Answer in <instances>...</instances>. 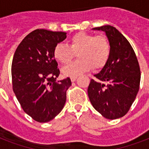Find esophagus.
<instances>
[{"label":"esophagus","mask_w":149,"mask_h":149,"mask_svg":"<svg viewBox=\"0 0 149 149\" xmlns=\"http://www.w3.org/2000/svg\"><path fill=\"white\" fill-rule=\"evenodd\" d=\"M70 79H71V81L72 82H75L76 80H77V77H72L71 78H70Z\"/></svg>","instance_id":"1"}]
</instances>
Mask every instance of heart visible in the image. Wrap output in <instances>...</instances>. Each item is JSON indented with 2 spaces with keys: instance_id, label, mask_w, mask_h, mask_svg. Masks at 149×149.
<instances>
[{
  "instance_id": "heart-1",
  "label": "heart",
  "mask_w": 149,
  "mask_h": 149,
  "mask_svg": "<svg viewBox=\"0 0 149 149\" xmlns=\"http://www.w3.org/2000/svg\"><path fill=\"white\" fill-rule=\"evenodd\" d=\"M77 52L79 58L62 69L66 77H77L92 66L96 69L104 65L110 55V44L104 36L79 32L70 38L69 46L58 43L54 48L53 56L58 62L66 64Z\"/></svg>"
}]
</instances>
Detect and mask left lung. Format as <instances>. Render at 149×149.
I'll use <instances>...</instances> for the list:
<instances>
[{
    "label": "left lung",
    "instance_id": "left-lung-1",
    "mask_svg": "<svg viewBox=\"0 0 149 149\" xmlns=\"http://www.w3.org/2000/svg\"><path fill=\"white\" fill-rule=\"evenodd\" d=\"M105 32L110 55L95 79L89 84V99L107 119L122 118L129 111L139 90L141 71L134 49L127 38L111 25L94 28Z\"/></svg>",
    "mask_w": 149,
    "mask_h": 149
}]
</instances>
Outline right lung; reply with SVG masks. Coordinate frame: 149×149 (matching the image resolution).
<instances>
[{"label":"right lung","mask_w":149,"mask_h":149,"mask_svg":"<svg viewBox=\"0 0 149 149\" xmlns=\"http://www.w3.org/2000/svg\"><path fill=\"white\" fill-rule=\"evenodd\" d=\"M66 38L63 31L36 29L17 46L11 65L13 91L22 109L38 122L50 121L60 113L71 79L59 76L54 48Z\"/></svg>","instance_id":"right-lung-1"}]
</instances>
